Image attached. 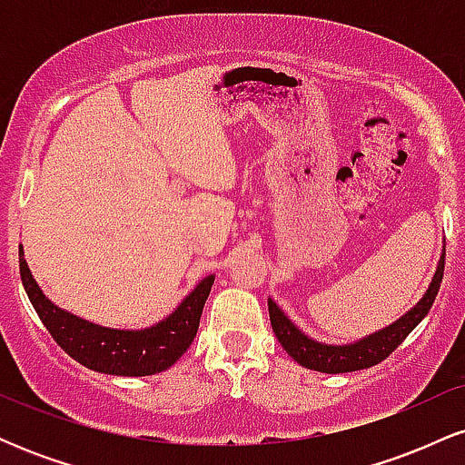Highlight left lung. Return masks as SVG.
Instances as JSON below:
<instances>
[{"mask_svg": "<svg viewBox=\"0 0 465 465\" xmlns=\"http://www.w3.org/2000/svg\"><path fill=\"white\" fill-rule=\"evenodd\" d=\"M444 260L446 247L441 249L440 262H437V269L429 288H426L424 295L420 297V302L413 303L402 317H398L396 322L385 325V328L376 330V332L343 345L323 343V341L308 336L302 328H297V325L286 317V312L269 297V317L277 341H280L282 348L288 351V356H291L292 361L300 362L302 367H306V370L323 373H348L378 365V362L385 361L387 356L391 354V351L396 350L415 328H418L421 319L429 314L430 306H433L437 297V291H440L441 286V277H444Z\"/></svg>", "mask_w": 465, "mask_h": 465, "instance_id": "obj_1", "label": "left lung"}]
</instances>
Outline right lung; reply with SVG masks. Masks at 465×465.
<instances>
[{
    "mask_svg": "<svg viewBox=\"0 0 465 465\" xmlns=\"http://www.w3.org/2000/svg\"><path fill=\"white\" fill-rule=\"evenodd\" d=\"M19 271L28 300L52 339L80 365L111 376H153L173 367L194 341L203 306L214 284V275H205L162 322L140 330H122L92 323L58 308L36 284L21 244Z\"/></svg>",
    "mask_w": 465,
    "mask_h": 465,
    "instance_id": "1",
    "label": "right lung"
}]
</instances>
